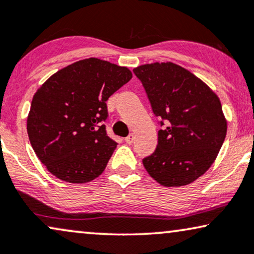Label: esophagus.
I'll list each match as a JSON object with an SVG mask.
<instances>
[{"label": "esophagus", "mask_w": 254, "mask_h": 254, "mask_svg": "<svg viewBox=\"0 0 254 254\" xmlns=\"http://www.w3.org/2000/svg\"><path fill=\"white\" fill-rule=\"evenodd\" d=\"M125 142H127V144H132L133 143V134H129L127 138H125Z\"/></svg>", "instance_id": "esophagus-1"}]
</instances>
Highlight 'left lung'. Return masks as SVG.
I'll use <instances>...</instances> for the list:
<instances>
[{
  "label": "left lung",
  "instance_id": "1",
  "mask_svg": "<svg viewBox=\"0 0 254 254\" xmlns=\"http://www.w3.org/2000/svg\"><path fill=\"white\" fill-rule=\"evenodd\" d=\"M133 72L162 127L155 152L143 159L144 168L164 186L190 184L213 164L226 137L219 98L175 63L144 64Z\"/></svg>",
  "mask_w": 254,
  "mask_h": 254
}]
</instances>
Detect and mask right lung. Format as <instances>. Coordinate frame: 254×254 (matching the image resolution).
<instances>
[{
    "instance_id": "add662e5",
    "label": "right lung",
    "mask_w": 254,
    "mask_h": 254,
    "mask_svg": "<svg viewBox=\"0 0 254 254\" xmlns=\"http://www.w3.org/2000/svg\"><path fill=\"white\" fill-rule=\"evenodd\" d=\"M131 78L125 66L92 57L61 69L37 90L27 130L48 171L76 184L104 171L117 146L103 124L107 101Z\"/></svg>"
}]
</instances>
